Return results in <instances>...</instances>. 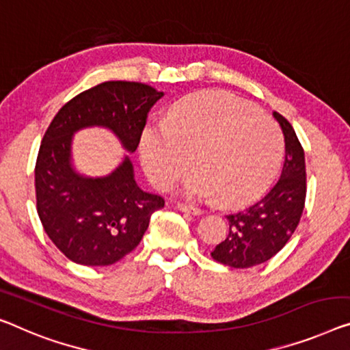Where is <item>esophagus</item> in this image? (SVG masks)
<instances>
[{
	"instance_id": "esophagus-1",
	"label": "esophagus",
	"mask_w": 350,
	"mask_h": 350,
	"mask_svg": "<svg viewBox=\"0 0 350 350\" xmlns=\"http://www.w3.org/2000/svg\"><path fill=\"white\" fill-rule=\"evenodd\" d=\"M177 208H179L180 212L191 213V215H201V213H202V211L198 206H195V204H185V202H179V204H177Z\"/></svg>"
}]
</instances>
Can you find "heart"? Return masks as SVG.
<instances>
[{
	"label": "heart",
	"mask_w": 350,
	"mask_h": 350,
	"mask_svg": "<svg viewBox=\"0 0 350 350\" xmlns=\"http://www.w3.org/2000/svg\"><path fill=\"white\" fill-rule=\"evenodd\" d=\"M139 159L155 187L170 189L189 168L187 195L245 206L267 189L283 159V135L272 118L223 91H204L171 108L165 124H148Z\"/></svg>",
	"instance_id": "obj_1"
}]
</instances>
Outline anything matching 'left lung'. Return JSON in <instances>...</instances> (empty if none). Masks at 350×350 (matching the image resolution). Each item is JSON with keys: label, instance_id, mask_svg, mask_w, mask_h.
<instances>
[{"label": "left lung", "instance_id": "8db88e82", "mask_svg": "<svg viewBox=\"0 0 350 350\" xmlns=\"http://www.w3.org/2000/svg\"><path fill=\"white\" fill-rule=\"evenodd\" d=\"M284 135V165L269 193L243 211L226 215L229 232L211 256L234 269H248L273 258L299 225L306 196L305 152L292 125L273 111Z\"/></svg>", "mask_w": 350, "mask_h": 350}]
</instances>
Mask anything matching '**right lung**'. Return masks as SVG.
I'll list each match as a JSON object with an SVG mask.
<instances>
[{"instance_id":"1","label":"right lung","mask_w":350,"mask_h":350,"mask_svg":"<svg viewBox=\"0 0 350 350\" xmlns=\"http://www.w3.org/2000/svg\"><path fill=\"white\" fill-rule=\"evenodd\" d=\"M163 92L135 81H105L78 94L49 125L36 161V200L46 236L66 258L81 265H111L142 242L150 215L165 206L139 189L129 155L102 177L78 173L74 135L103 127L133 154L149 109Z\"/></svg>"}]
</instances>
